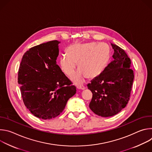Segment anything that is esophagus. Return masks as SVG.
<instances>
[{"label":"esophagus","instance_id":"esophagus-1","mask_svg":"<svg viewBox=\"0 0 152 152\" xmlns=\"http://www.w3.org/2000/svg\"><path fill=\"white\" fill-rule=\"evenodd\" d=\"M77 88L79 90H84L85 89V87L83 85H78L77 86Z\"/></svg>","mask_w":152,"mask_h":152}]
</instances>
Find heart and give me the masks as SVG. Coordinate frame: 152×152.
<instances>
[{"label": "heart", "instance_id": "b5f03b06", "mask_svg": "<svg viewBox=\"0 0 152 152\" xmlns=\"http://www.w3.org/2000/svg\"><path fill=\"white\" fill-rule=\"evenodd\" d=\"M66 55L59 58L61 70L68 76L75 72L77 64L79 70L71 77L76 84H82L88 77L93 79L102 74L110 59V48L104 42L77 43L69 46Z\"/></svg>", "mask_w": 152, "mask_h": 152}]
</instances>
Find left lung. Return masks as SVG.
<instances>
[{"instance_id":"obj_1","label":"left lung","mask_w":152,"mask_h":152,"mask_svg":"<svg viewBox=\"0 0 152 152\" xmlns=\"http://www.w3.org/2000/svg\"><path fill=\"white\" fill-rule=\"evenodd\" d=\"M114 59L98 77L87 85L93 93L89 104L99 116L109 117L120 112L128 103L134 79L131 61L125 51L111 43Z\"/></svg>"}]
</instances>
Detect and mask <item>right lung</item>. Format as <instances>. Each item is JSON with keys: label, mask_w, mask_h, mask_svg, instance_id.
<instances>
[{"label": "right lung", "mask_w": 152, "mask_h": 152, "mask_svg": "<svg viewBox=\"0 0 152 152\" xmlns=\"http://www.w3.org/2000/svg\"><path fill=\"white\" fill-rule=\"evenodd\" d=\"M60 42L50 41L29 49L18 70L24 104L34 116L43 120L59 115L76 93V86L56 64Z\"/></svg>", "instance_id": "add662e5"}]
</instances>
